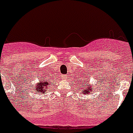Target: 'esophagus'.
<instances>
[{"instance_id": "34e87169", "label": "esophagus", "mask_w": 133, "mask_h": 133, "mask_svg": "<svg viewBox=\"0 0 133 133\" xmlns=\"http://www.w3.org/2000/svg\"><path fill=\"white\" fill-rule=\"evenodd\" d=\"M62 77V79H66V77H67V76H66V74H63Z\"/></svg>"}]
</instances>
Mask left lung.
Instances as JSON below:
<instances>
[{
  "mask_svg": "<svg viewBox=\"0 0 133 133\" xmlns=\"http://www.w3.org/2000/svg\"><path fill=\"white\" fill-rule=\"evenodd\" d=\"M79 88H82V93H83L84 95L85 94V95H87V94H92V91H93V88H92V87L90 85V84H87L86 83H84L83 84H82V87H79V89H80Z\"/></svg>",
  "mask_w": 133,
  "mask_h": 133,
  "instance_id": "8db88e82",
  "label": "left lung"
}]
</instances>
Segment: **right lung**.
Instances as JSON below:
<instances>
[{"instance_id": "add662e5", "label": "right lung", "mask_w": 133, "mask_h": 133, "mask_svg": "<svg viewBox=\"0 0 133 133\" xmlns=\"http://www.w3.org/2000/svg\"><path fill=\"white\" fill-rule=\"evenodd\" d=\"M40 82L37 84V86H36V92H41V93H44L46 92V89H48V87H50L51 85V82L49 81H44V80H40Z\"/></svg>"}]
</instances>
